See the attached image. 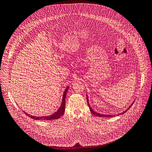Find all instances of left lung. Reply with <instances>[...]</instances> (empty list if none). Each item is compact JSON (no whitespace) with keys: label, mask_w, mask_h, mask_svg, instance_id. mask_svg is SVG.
Masks as SVG:
<instances>
[{"label":"left lung","mask_w":152,"mask_h":152,"mask_svg":"<svg viewBox=\"0 0 152 152\" xmlns=\"http://www.w3.org/2000/svg\"><path fill=\"white\" fill-rule=\"evenodd\" d=\"M87 101H88V105H89V109H90V111H91V112L93 114V115H95V116H98V117H113L114 115H104V114H99V113H96V112H95L92 109V108L91 107V106L89 105V102H88V97H87ZM134 103V102H133ZM133 104H131V105H130V107L127 110H126L125 111H124L123 113V114H124L125 113H126L130 108V107L132 106V105L133 104ZM120 115L121 114H120ZM120 114H118V115H120Z\"/></svg>","instance_id":"left-lung-1"}]
</instances>
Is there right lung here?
Returning <instances> with one entry per match:
<instances>
[{
	"instance_id": "obj_1",
	"label": "right lung",
	"mask_w": 152,
	"mask_h": 152,
	"mask_svg": "<svg viewBox=\"0 0 152 152\" xmlns=\"http://www.w3.org/2000/svg\"><path fill=\"white\" fill-rule=\"evenodd\" d=\"M68 89H69V87H67L66 89V90L64 91V92L63 96V99H62V103H61V107L53 114L50 115L49 116L35 117V116L29 115L28 114H27L25 112H24V113L26 115H27L28 117H29L30 118H31L32 119H35L36 120H42V121L43 120H56V119H58V118H60L64 114V111H65V99H66V96Z\"/></svg>"
}]
</instances>
